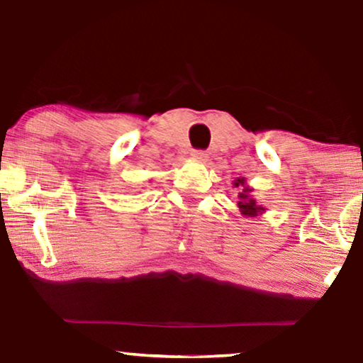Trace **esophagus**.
Here are the masks:
<instances>
[{
  "mask_svg": "<svg viewBox=\"0 0 363 363\" xmlns=\"http://www.w3.org/2000/svg\"><path fill=\"white\" fill-rule=\"evenodd\" d=\"M191 157L196 158V160H200V162H205L208 158V153L205 150H193Z\"/></svg>",
  "mask_w": 363,
  "mask_h": 363,
  "instance_id": "obj_1",
  "label": "esophagus"
}]
</instances>
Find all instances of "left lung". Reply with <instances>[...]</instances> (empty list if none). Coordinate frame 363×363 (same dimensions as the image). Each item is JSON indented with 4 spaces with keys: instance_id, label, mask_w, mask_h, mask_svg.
Here are the masks:
<instances>
[{
    "instance_id": "left-lung-1",
    "label": "left lung",
    "mask_w": 363,
    "mask_h": 363,
    "mask_svg": "<svg viewBox=\"0 0 363 363\" xmlns=\"http://www.w3.org/2000/svg\"><path fill=\"white\" fill-rule=\"evenodd\" d=\"M233 186L240 190V193H238V206H240L241 215L257 216L261 215V213H264V208L257 205V201L252 198V188L246 185L245 178H236V180L233 182Z\"/></svg>"
}]
</instances>
